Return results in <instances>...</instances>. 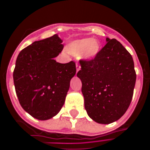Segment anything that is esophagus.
<instances>
[{"instance_id":"34e87169","label":"esophagus","mask_w":150,"mask_h":150,"mask_svg":"<svg viewBox=\"0 0 150 150\" xmlns=\"http://www.w3.org/2000/svg\"><path fill=\"white\" fill-rule=\"evenodd\" d=\"M76 73H77V72H78L79 70L81 69V65H80V64H78V63H76Z\"/></svg>"}]
</instances>
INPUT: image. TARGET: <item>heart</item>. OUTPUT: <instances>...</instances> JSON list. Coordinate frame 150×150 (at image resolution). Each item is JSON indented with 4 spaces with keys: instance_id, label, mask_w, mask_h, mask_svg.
<instances>
[{
    "instance_id": "1",
    "label": "heart",
    "mask_w": 150,
    "mask_h": 150,
    "mask_svg": "<svg viewBox=\"0 0 150 150\" xmlns=\"http://www.w3.org/2000/svg\"><path fill=\"white\" fill-rule=\"evenodd\" d=\"M68 52L74 56H80L85 59H94L100 51V45L97 40L90 38L77 39L68 45Z\"/></svg>"
}]
</instances>
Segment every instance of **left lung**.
I'll use <instances>...</instances> for the list:
<instances>
[{
  "label": "left lung",
  "mask_w": 150,
  "mask_h": 150,
  "mask_svg": "<svg viewBox=\"0 0 150 150\" xmlns=\"http://www.w3.org/2000/svg\"><path fill=\"white\" fill-rule=\"evenodd\" d=\"M106 42L94 59L80 61L76 74L87 115L100 124L114 122L125 113L136 80L131 54L116 39L107 38Z\"/></svg>",
  "instance_id": "8db88e82"
}]
</instances>
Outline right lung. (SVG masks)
Returning <instances> with one entry per match:
<instances>
[{
	"label": "right lung",
	"mask_w": 150,
	"mask_h": 150,
	"mask_svg": "<svg viewBox=\"0 0 150 150\" xmlns=\"http://www.w3.org/2000/svg\"><path fill=\"white\" fill-rule=\"evenodd\" d=\"M62 42L54 35L34 42L17 57L13 79L19 103L39 120L50 119L59 112L76 74L74 62L59 63L54 59L63 50Z\"/></svg>",
	"instance_id": "add662e5"
}]
</instances>
